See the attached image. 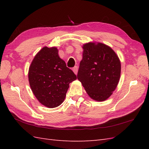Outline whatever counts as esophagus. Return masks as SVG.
Masks as SVG:
<instances>
[{
  "mask_svg": "<svg viewBox=\"0 0 149 149\" xmlns=\"http://www.w3.org/2000/svg\"><path fill=\"white\" fill-rule=\"evenodd\" d=\"M73 71H74V72L75 73V74H77V72H78V67L77 66H75L74 68H73Z\"/></svg>",
  "mask_w": 149,
  "mask_h": 149,
  "instance_id": "1",
  "label": "esophagus"
}]
</instances>
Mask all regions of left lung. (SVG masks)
<instances>
[{"label":"left lung","mask_w":149,"mask_h":149,"mask_svg":"<svg viewBox=\"0 0 149 149\" xmlns=\"http://www.w3.org/2000/svg\"><path fill=\"white\" fill-rule=\"evenodd\" d=\"M83 48L77 79L91 99L104 101L118 85L121 72L118 57L105 44L88 43Z\"/></svg>","instance_id":"1"}]
</instances>
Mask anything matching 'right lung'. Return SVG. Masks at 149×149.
<instances>
[{
	"label": "right lung",
	"instance_id": "add662e5",
	"mask_svg": "<svg viewBox=\"0 0 149 149\" xmlns=\"http://www.w3.org/2000/svg\"><path fill=\"white\" fill-rule=\"evenodd\" d=\"M29 84L39 102L47 107H58L64 101L69 84L77 79L58 56L56 47H43L29 69Z\"/></svg>",
	"mask_w": 149,
	"mask_h": 149
}]
</instances>
